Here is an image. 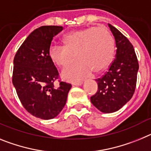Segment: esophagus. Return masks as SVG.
<instances>
[{
    "label": "esophagus",
    "instance_id": "34e87169",
    "mask_svg": "<svg viewBox=\"0 0 151 151\" xmlns=\"http://www.w3.org/2000/svg\"><path fill=\"white\" fill-rule=\"evenodd\" d=\"M82 84H83V81H77V82L73 83V85H74V86H81Z\"/></svg>",
    "mask_w": 151,
    "mask_h": 151
}]
</instances>
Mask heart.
Masks as SVG:
<instances>
[{
    "label": "heart",
    "mask_w": 151,
    "mask_h": 151,
    "mask_svg": "<svg viewBox=\"0 0 151 151\" xmlns=\"http://www.w3.org/2000/svg\"><path fill=\"white\" fill-rule=\"evenodd\" d=\"M64 45H53L49 48L51 60L59 67H67L62 77L68 81H79L93 70L100 71L108 67L114 53V41L106 27H90L76 30L63 37Z\"/></svg>",
    "instance_id": "heart-1"
}]
</instances>
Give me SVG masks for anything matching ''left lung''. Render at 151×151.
I'll return each mask as SVG.
<instances>
[{"label": "left lung", "instance_id": "left-lung-1", "mask_svg": "<svg viewBox=\"0 0 151 151\" xmlns=\"http://www.w3.org/2000/svg\"><path fill=\"white\" fill-rule=\"evenodd\" d=\"M108 25L115 38L116 54L108 71L96 80L98 90L90 97L94 106L104 113L116 112L132 99L139 68L132 43L115 27Z\"/></svg>", "mask_w": 151, "mask_h": 151}]
</instances>
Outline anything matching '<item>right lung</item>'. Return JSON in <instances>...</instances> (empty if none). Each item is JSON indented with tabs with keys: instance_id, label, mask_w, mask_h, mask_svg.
<instances>
[{
	"instance_id": "obj_1",
	"label": "right lung",
	"mask_w": 151,
	"mask_h": 151,
	"mask_svg": "<svg viewBox=\"0 0 151 151\" xmlns=\"http://www.w3.org/2000/svg\"><path fill=\"white\" fill-rule=\"evenodd\" d=\"M62 27L43 26L29 35L14 59L13 84L27 111L41 119H52L66 104L70 83L54 82L58 71L48 55L52 39Z\"/></svg>"
}]
</instances>
